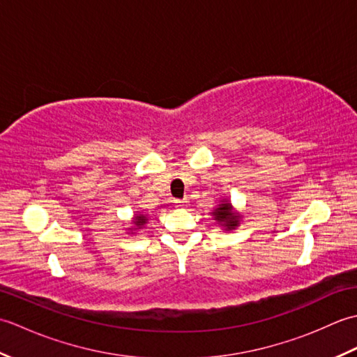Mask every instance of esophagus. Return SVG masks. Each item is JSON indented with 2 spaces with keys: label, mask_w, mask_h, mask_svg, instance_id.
Returning a JSON list of instances; mask_svg holds the SVG:
<instances>
[{
  "label": "esophagus",
  "mask_w": 357,
  "mask_h": 357,
  "mask_svg": "<svg viewBox=\"0 0 357 357\" xmlns=\"http://www.w3.org/2000/svg\"><path fill=\"white\" fill-rule=\"evenodd\" d=\"M174 207H185L187 206V201L185 199H174Z\"/></svg>",
  "instance_id": "obj_1"
}]
</instances>
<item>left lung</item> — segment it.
I'll use <instances>...</instances> for the list:
<instances>
[{
    "label": "left lung",
    "instance_id": "obj_1",
    "mask_svg": "<svg viewBox=\"0 0 357 357\" xmlns=\"http://www.w3.org/2000/svg\"><path fill=\"white\" fill-rule=\"evenodd\" d=\"M213 216L218 222H224V225L227 229H234V227L238 225V219L239 216L236 213H233L231 211V206L229 202H224L219 206L215 211H213Z\"/></svg>",
    "mask_w": 357,
    "mask_h": 357
}]
</instances>
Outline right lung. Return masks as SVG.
Returning <instances> with one entry per match:
<instances>
[{
    "label": "right lung",
    "mask_w": 357,
    "mask_h": 357,
    "mask_svg": "<svg viewBox=\"0 0 357 357\" xmlns=\"http://www.w3.org/2000/svg\"><path fill=\"white\" fill-rule=\"evenodd\" d=\"M146 221H147V219L144 218V216H136V218H135V224H136V225H142Z\"/></svg>",
    "instance_id": "add662e5"
}]
</instances>
